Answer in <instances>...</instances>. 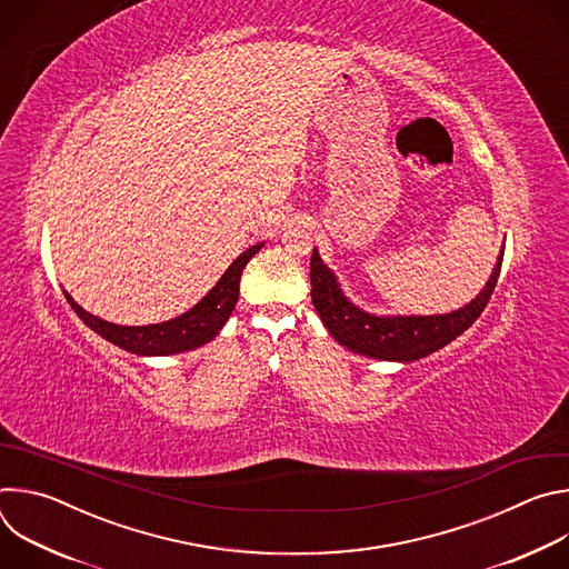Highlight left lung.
Returning <instances> with one entry per match:
<instances>
[{"label":"left lung","instance_id":"1","mask_svg":"<svg viewBox=\"0 0 569 569\" xmlns=\"http://www.w3.org/2000/svg\"><path fill=\"white\" fill-rule=\"evenodd\" d=\"M502 252L481 292L466 306L446 315H373L358 308L340 288L331 268L323 266L319 252L312 250L310 259V297L323 327L338 345L353 353L389 360L415 362L426 358L452 340H457L489 303L500 268Z\"/></svg>","mask_w":569,"mask_h":569}]
</instances>
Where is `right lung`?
Returning <instances> with one entry per match:
<instances>
[{"label":"right lung","instance_id":"add662e5","mask_svg":"<svg viewBox=\"0 0 569 569\" xmlns=\"http://www.w3.org/2000/svg\"><path fill=\"white\" fill-rule=\"evenodd\" d=\"M263 248V242L242 252L218 279V283L198 301L191 310L184 315L161 321V323H148V327H121V323L106 321L92 312H88L83 306H78L69 292H64L69 306L73 312L83 319L88 327L106 338L108 342L134 353V356H173L182 351H193L207 342H211L224 321L229 319L238 292H240V274L242 268L250 263L254 254Z\"/></svg>","mask_w":569,"mask_h":569}]
</instances>
